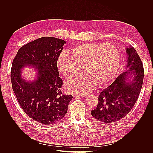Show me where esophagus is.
I'll return each instance as SVG.
<instances>
[{"instance_id": "34e87169", "label": "esophagus", "mask_w": 153, "mask_h": 153, "mask_svg": "<svg viewBox=\"0 0 153 153\" xmlns=\"http://www.w3.org/2000/svg\"><path fill=\"white\" fill-rule=\"evenodd\" d=\"M73 97H80V96H83V95H81V94H73Z\"/></svg>"}]
</instances>
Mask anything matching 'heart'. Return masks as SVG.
I'll return each instance as SVG.
<instances>
[{
	"instance_id": "heart-1",
	"label": "heart",
	"mask_w": 153,
	"mask_h": 153,
	"mask_svg": "<svg viewBox=\"0 0 153 153\" xmlns=\"http://www.w3.org/2000/svg\"><path fill=\"white\" fill-rule=\"evenodd\" d=\"M120 62L117 48L112 44L84 43L71 49V53L60 55L57 66L59 71L66 77H71L82 66L85 72L66 82L69 92L85 94L98 85L112 80L116 74Z\"/></svg>"
}]
</instances>
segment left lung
Masks as SVG:
<instances>
[{"label": "left lung", "instance_id": "1", "mask_svg": "<svg viewBox=\"0 0 153 153\" xmlns=\"http://www.w3.org/2000/svg\"><path fill=\"white\" fill-rule=\"evenodd\" d=\"M128 55L125 71L107 88L101 91L97 107L92 116L105 123L124 118L138 100L143 80V68L137 51L131 46L126 48Z\"/></svg>", "mask_w": 153, "mask_h": 153}]
</instances>
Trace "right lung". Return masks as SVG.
<instances>
[{
    "instance_id": "obj_1",
    "label": "right lung",
    "mask_w": 153,
    "mask_h": 153,
    "mask_svg": "<svg viewBox=\"0 0 153 153\" xmlns=\"http://www.w3.org/2000/svg\"><path fill=\"white\" fill-rule=\"evenodd\" d=\"M66 41L56 38H40L21 47L13 60L11 71L13 90L25 113L41 124H52L62 119L71 95L62 94L57 59ZM33 67L34 80L22 76L23 69Z\"/></svg>"
}]
</instances>
